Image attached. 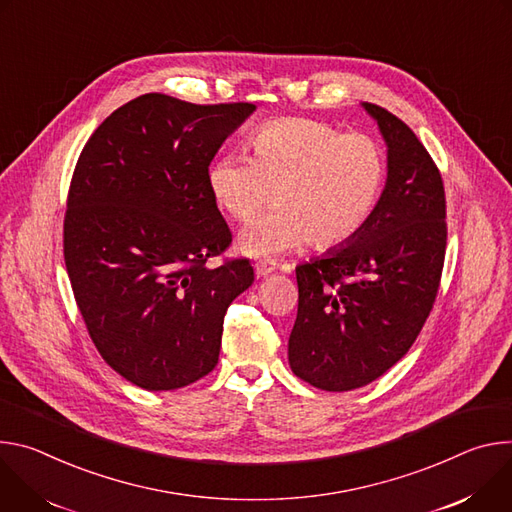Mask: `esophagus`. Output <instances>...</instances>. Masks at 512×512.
Here are the masks:
<instances>
[{
    "mask_svg": "<svg viewBox=\"0 0 512 512\" xmlns=\"http://www.w3.org/2000/svg\"><path fill=\"white\" fill-rule=\"evenodd\" d=\"M254 270H256V276L264 278V276L272 274L276 268H274V264H270V262H256V264H254Z\"/></svg>",
    "mask_w": 512,
    "mask_h": 512,
    "instance_id": "obj_1",
    "label": "esophagus"
}]
</instances>
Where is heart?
Segmentation results:
<instances>
[{"label":"heart","mask_w":512,"mask_h":512,"mask_svg":"<svg viewBox=\"0 0 512 512\" xmlns=\"http://www.w3.org/2000/svg\"><path fill=\"white\" fill-rule=\"evenodd\" d=\"M252 154H221L207 168L215 207L244 223L274 193V211L240 236L250 256H276L305 242L315 250L350 244L372 219L386 183V154L368 134L287 118L250 138Z\"/></svg>","instance_id":"1"}]
</instances>
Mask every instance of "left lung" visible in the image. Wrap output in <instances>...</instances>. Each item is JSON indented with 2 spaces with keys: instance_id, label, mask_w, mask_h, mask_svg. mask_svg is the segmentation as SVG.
I'll return each instance as SVG.
<instances>
[{
  "instance_id": "8db88e82",
  "label": "left lung",
  "mask_w": 512,
  "mask_h": 512,
  "mask_svg": "<svg viewBox=\"0 0 512 512\" xmlns=\"http://www.w3.org/2000/svg\"><path fill=\"white\" fill-rule=\"evenodd\" d=\"M362 107L388 148L380 203L350 244L297 266L289 364L329 392L366 386L409 352L433 309L447 244L445 191L433 158L390 111Z\"/></svg>"
}]
</instances>
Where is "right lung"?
Masks as SVG:
<instances>
[{"instance_id": "right-lung-1", "label": "right lung", "mask_w": 512, "mask_h": 512, "mask_svg": "<svg viewBox=\"0 0 512 512\" xmlns=\"http://www.w3.org/2000/svg\"><path fill=\"white\" fill-rule=\"evenodd\" d=\"M254 109L146 93L113 111L77 160L65 213L71 287L101 358L140 388L207 376L225 311L254 282L246 258L205 264L232 244L207 168Z\"/></svg>"}]
</instances>
